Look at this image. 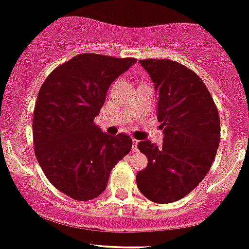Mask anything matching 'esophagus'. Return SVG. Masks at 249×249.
Instances as JSON below:
<instances>
[{"label": "esophagus", "instance_id": "34e87169", "mask_svg": "<svg viewBox=\"0 0 249 249\" xmlns=\"http://www.w3.org/2000/svg\"><path fill=\"white\" fill-rule=\"evenodd\" d=\"M138 144H139V141L136 139H133V147H132V150L133 152H138Z\"/></svg>", "mask_w": 249, "mask_h": 249}]
</instances>
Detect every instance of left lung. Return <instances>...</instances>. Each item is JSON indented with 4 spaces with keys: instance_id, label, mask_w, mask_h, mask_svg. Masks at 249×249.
I'll use <instances>...</instances> for the list:
<instances>
[{
    "instance_id": "obj_1",
    "label": "left lung",
    "mask_w": 249,
    "mask_h": 249,
    "mask_svg": "<svg viewBox=\"0 0 249 249\" xmlns=\"http://www.w3.org/2000/svg\"><path fill=\"white\" fill-rule=\"evenodd\" d=\"M159 94L158 121L163 142L138 147L148 159L136 185L148 200L170 203L185 197L205 178L220 143V117L213 97L194 71L172 60H140Z\"/></svg>"
}]
</instances>
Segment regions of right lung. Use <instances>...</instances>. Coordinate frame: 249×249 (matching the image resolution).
<instances>
[{
	"label": "right lung",
	"mask_w": 249,
	"mask_h": 249,
	"mask_svg": "<svg viewBox=\"0 0 249 249\" xmlns=\"http://www.w3.org/2000/svg\"><path fill=\"white\" fill-rule=\"evenodd\" d=\"M135 62L80 54L42 83L33 117L35 155L50 183L71 199L102 194L111 169L132 149L130 136L102 133L94 119L111 83Z\"/></svg>",
	"instance_id": "1"
}]
</instances>
